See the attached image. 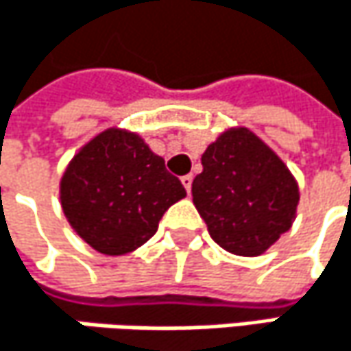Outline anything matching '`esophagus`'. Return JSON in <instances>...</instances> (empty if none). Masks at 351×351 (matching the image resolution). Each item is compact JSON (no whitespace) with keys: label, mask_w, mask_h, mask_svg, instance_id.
<instances>
[{"label":"esophagus","mask_w":351,"mask_h":351,"mask_svg":"<svg viewBox=\"0 0 351 351\" xmlns=\"http://www.w3.org/2000/svg\"><path fill=\"white\" fill-rule=\"evenodd\" d=\"M180 182H182V186L186 189V193H191V186H193V175H184L180 178Z\"/></svg>","instance_id":"esophagus-1"}]
</instances>
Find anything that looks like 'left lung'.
Masks as SVG:
<instances>
[{"instance_id": "8db88e82", "label": "left lung", "mask_w": 351, "mask_h": 351, "mask_svg": "<svg viewBox=\"0 0 351 351\" xmlns=\"http://www.w3.org/2000/svg\"><path fill=\"white\" fill-rule=\"evenodd\" d=\"M193 203L215 244L236 256H260L291 230L299 182L282 158L252 130H223L201 156Z\"/></svg>"}]
</instances>
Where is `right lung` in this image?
<instances>
[{
  "label": "right lung",
  "instance_id": "1",
  "mask_svg": "<svg viewBox=\"0 0 351 351\" xmlns=\"http://www.w3.org/2000/svg\"><path fill=\"white\" fill-rule=\"evenodd\" d=\"M58 197L69 226L85 244L106 256H123L156 234L165 211L186 191L140 134L111 125L71 158Z\"/></svg>",
  "mask_w": 351,
  "mask_h": 351
}]
</instances>
